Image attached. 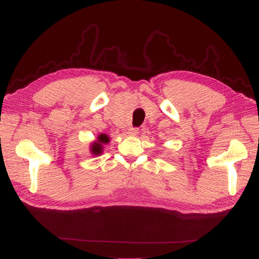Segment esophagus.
I'll return each instance as SVG.
<instances>
[{
	"instance_id": "34e87169",
	"label": "esophagus",
	"mask_w": 259,
	"mask_h": 259,
	"mask_svg": "<svg viewBox=\"0 0 259 259\" xmlns=\"http://www.w3.org/2000/svg\"><path fill=\"white\" fill-rule=\"evenodd\" d=\"M127 134L130 135V136H136L139 134V130L138 128H134V127H131L130 130H128V132H127Z\"/></svg>"
}]
</instances>
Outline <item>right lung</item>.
Returning <instances> with one entry per match:
<instances>
[{
    "mask_svg": "<svg viewBox=\"0 0 259 259\" xmlns=\"http://www.w3.org/2000/svg\"><path fill=\"white\" fill-rule=\"evenodd\" d=\"M110 138L107 134H99L97 136V140L90 144V153L98 157V155L102 153V151H104V145L108 144Z\"/></svg>",
    "mask_w": 259,
    "mask_h": 259,
    "instance_id": "add662e5",
    "label": "right lung"
}]
</instances>
